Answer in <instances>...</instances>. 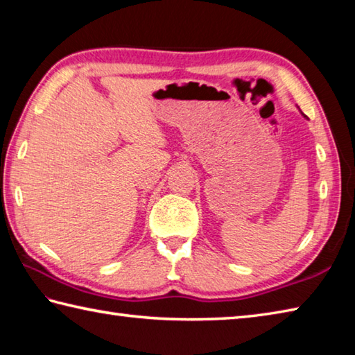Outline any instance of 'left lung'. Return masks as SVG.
Masks as SVG:
<instances>
[{
    "label": "left lung",
    "mask_w": 355,
    "mask_h": 355,
    "mask_svg": "<svg viewBox=\"0 0 355 355\" xmlns=\"http://www.w3.org/2000/svg\"><path fill=\"white\" fill-rule=\"evenodd\" d=\"M304 116H306V115H304Z\"/></svg>",
    "instance_id": "obj_1"
}]
</instances>
